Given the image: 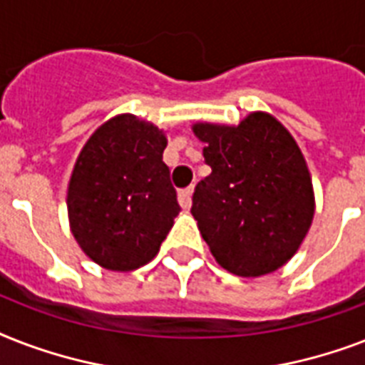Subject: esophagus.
<instances>
[{
	"mask_svg": "<svg viewBox=\"0 0 365 365\" xmlns=\"http://www.w3.org/2000/svg\"><path fill=\"white\" fill-rule=\"evenodd\" d=\"M191 195H193V187H185L178 193V202L182 208H191Z\"/></svg>",
	"mask_w": 365,
	"mask_h": 365,
	"instance_id": "34e87169",
	"label": "esophagus"
}]
</instances>
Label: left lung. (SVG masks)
Returning <instances> with one entry per match:
<instances>
[{"mask_svg":"<svg viewBox=\"0 0 365 365\" xmlns=\"http://www.w3.org/2000/svg\"><path fill=\"white\" fill-rule=\"evenodd\" d=\"M210 176L197 183L191 214L223 269L239 277L277 271L297 252L314 214L309 168L274 117L239 126L195 125Z\"/></svg>","mask_w":365,"mask_h":365,"instance_id":"left-lung-1","label":"left lung"}]
</instances>
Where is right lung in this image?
Instances as JSON below:
<instances>
[{
  "label": "right lung",
  "instance_id": "obj_1",
  "mask_svg": "<svg viewBox=\"0 0 365 365\" xmlns=\"http://www.w3.org/2000/svg\"><path fill=\"white\" fill-rule=\"evenodd\" d=\"M165 134L119 115L94 132L76 163L68 189L71 233L83 252L111 271L145 265L180 212Z\"/></svg>",
  "mask_w": 365,
  "mask_h": 365
}]
</instances>
